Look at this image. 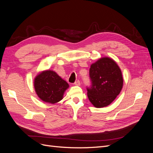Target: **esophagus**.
Wrapping results in <instances>:
<instances>
[{
  "label": "esophagus",
  "instance_id": "esophagus-1",
  "mask_svg": "<svg viewBox=\"0 0 153 153\" xmlns=\"http://www.w3.org/2000/svg\"><path fill=\"white\" fill-rule=\"evenodd\" d=\"M74 84H75V85H80V82L78 80L75 83H74Z\"/></svg>",
  "mask_w": 153,
  "mask_h": 153
}]
</instances>
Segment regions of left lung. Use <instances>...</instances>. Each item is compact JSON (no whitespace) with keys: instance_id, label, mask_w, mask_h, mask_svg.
Returning a JSON list of instances; mask_svg holds the SVG:
<instances>
[{"instance_id":"8db88e82","label":"left lung","mask_w":153,"mask_h":153,"mask_svg":"<svg viewBox=\"0 0 153 153\" xmlns=\"http://www.w3.org/2000/svg\"><path fill=\"white\" fill-rule=\"evenodd\" d=\"M91 84L87 87V96L96 108L109 105L121 92L123 78L121 69L113 59H100L89 69Z\"/></svg>"}]
</instances>
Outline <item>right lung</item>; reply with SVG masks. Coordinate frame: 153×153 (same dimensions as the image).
Returning a JSON list of instances; mask_svg holds the SVG:
<instances>
[{
    "label": "right lung",
    "instance_id": "add662e5",
    "mask_svg": "<svg viewBox=\"0 0 153 153\" xmlns=\"http://www.w3.org/2000/svg\"><path fill=\"white\" fill-rule=\"evenodd\" d=\"M34 86L36 94L45 102L54 104L62 99L64 92L68 88V83L55 71H44L36 76Z\"/></svg>",
    "mask_w": 153,
    "mask_h": 153
}]
</instances>
